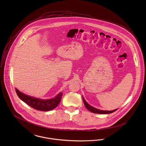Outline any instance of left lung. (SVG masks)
<instances>
[{"label": "left lung", "instance_id": "obj_1", "mask_svg": "<svg viewBox=\"0 0 146 146\" xmlns=\"http://www.w3.org/2000/svg\"><path fill=\"white\" fill-rule=\"evenodd\" d=\"M83 100L84 104L85 105V107L90 112L94 113H99V114H108V113H111L115 111H116L117 109L112 110V111H105V110H99L97 109L96 108L93 107V106H90V104H88L86 101H85V100L84 99L83 96Z\"/></svg>", "mask_w": 146, "mask_h": 146}]
</instances>
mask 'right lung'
Here are the masks:
<instances>
[{"mask_svg":"<svg viewBox=\"0 0 146 146\" xmlns=\"http://www.w3.org/2000/svg\"><path fill=\"white\" fill-rule=\"evenodd\" d=\"M16 92L23 102L35 110L42 111H48L55 108L60 103L62 97V92H60L54 98L43 100L25 94L17 88Z\"/></svg>","mask_w":146,"mask_h":146,"instance_id":"add662e5","label":"right lung"}]
</instances>
